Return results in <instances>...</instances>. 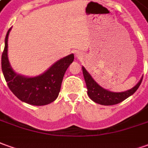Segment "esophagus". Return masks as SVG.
Listing matches in <instances>:
<instances>
[{
  "mask_svg": "<svg viewBox=\"0 0 148 148\" xmlns=\"http://www.w3.org/2000/svg\"><path fill=\"white\" fill-rule=\"evenodd\" d=\"M76 56H77V57H80V55H79V54H77V53H76Z\"/></svg>",
  "mask_w": 148,
  "mask_h": 148,
  "instance_id": "esophagus-1",
  "label": "esophagus"
}]
</instances>
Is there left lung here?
Segmentation results:
<instances>
[{
    "label": "left lung",
    "mask_w": 148,
    "mask_h": 148,
    "mask_svg": "<svg viewBox=\"0 0 148 148\" xmlns=\"http://www.w3.org/2000/svg\"><path fill=\"white\" fill-rule=\"evenodd\" d=\"M82 71L87 87L88 97L96 103L104 105V106H112L123 101L127 97L134 94L135 91L138 88L139 85L141 84L143 80L142 78L138 84L130 90L122 92H113L108 91L106 89H104L103 88H101L97 84L95 80L92 78L90 74L86 71V69L84 67H82Z\"/></svg>",
    "instance_id": "8db88e82"
}]
</instances>
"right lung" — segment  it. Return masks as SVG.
Listing matches in <instances>:
<instances>
[{
  "mask_svg": "<svg viewBox=\"0 0 148 148\" xmlns=\"http://www.w3.org/2000/svg\"><path fill=\"white\" fill-rule=\"evenodd\" d=\"M11 28L5 36V48L1 56V68L7 85L14 95L25 103L33 106H45L53 102L59 96L64 73L74 60L71 54L64 57L41 76L28 78L19 76L10 67L7 56L8 37Z\"/></svg>",
  "mask_w": 148,
  "mask_h": 148,
  "instance_id": "obj_1",
  "label": "right lung"
}]
</instances>
